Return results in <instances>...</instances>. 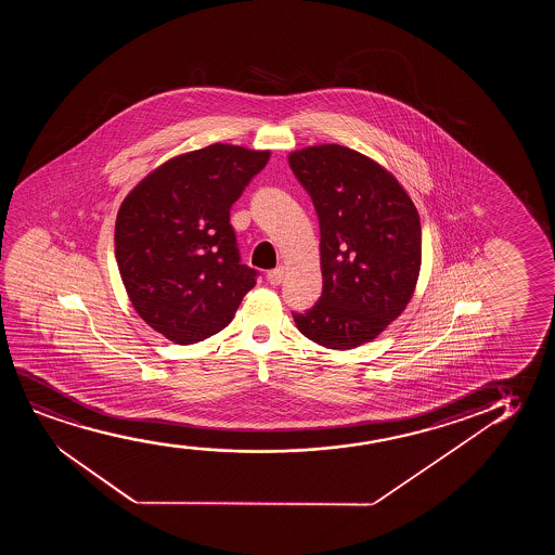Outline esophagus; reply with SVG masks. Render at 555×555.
Instances as JSON below:
<instances>
[{
	"label": "esophagus",
	"mask_w": 555,
	"mask_h": 555,
	"mask_svg": "<svg viewBox=\"0 0 555 555\" xmlns=\"http://www.w3.org/2000/svg\"><path fill=\"white\" fill-rule=\"evenodd\" d=\"M282 279H284V267H276L273 271H269L267 273V281L271 286H279L281 284Z\"/></svg>",
	"instance_id": "obj_1"
}]
</instances>
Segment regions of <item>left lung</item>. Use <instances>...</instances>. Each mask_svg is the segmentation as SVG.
<instances>
[{"instance_id":"1","label":"left lung","mask_w":555,"mask_h":555,"mask_svg":"<svg viewBox=\"0 0 555 555\" xmlns=\"http://www.w3.org/2000/svg\"><path fill=\"white\" fill-rule=\"evenodd\" d=\"M320 223L322 296L294 312L326 349L372 341L402 314L421 271V220L410 195L375 160L337 144L289 153Z\"/></svg>"}]
</instances>
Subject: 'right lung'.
Instances as JSON below:
<instances>
[{"label":"right lung","mask_w":555,"mask_h":555,"mask_svg":"<svg viewBox=\"0 0 555 555\" xmlns=\"http://www.w3.org/2000/svg\"><path fill=\"white\" fill-rule=\"evenodd\" d=\"M271 152L212 144L145 176L115 221V259L130 304L178 345L218 334L256 286L229 210Z\"/></svg>","instance_id":"1"}]
</instances>
